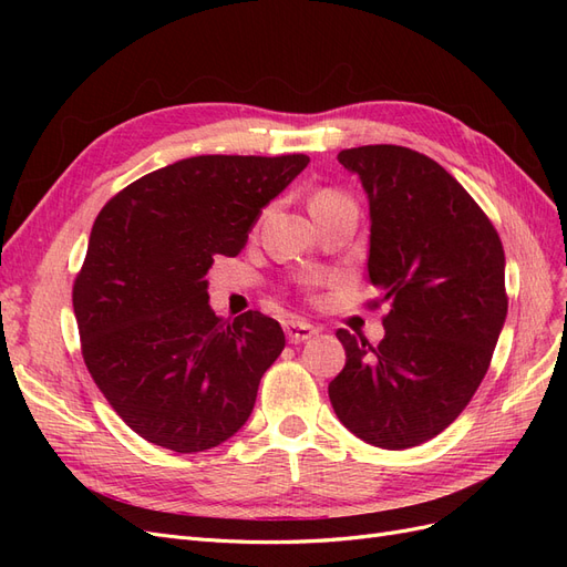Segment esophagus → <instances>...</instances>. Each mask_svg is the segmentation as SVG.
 <instances>
[{"mask_svg":"<svg viewBox=\"0 0 567 567\" xmlns=\"http://www.w3.org/2000/svg\"><path fill=\"white\" fill-rule=\"evenodd\" d=\"M284 331H286V338L290 342H302V340H310L312 336H317V329L312 323H307L302 319H290L284 323Z\"/></svg>","mask_w":567,"mask_h":567,"instance_id":"34e87169","label":"esophagus"}]
</instances>
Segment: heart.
<instances>
[{"mask_svg": "<svg viewBox=\"0 0 567 567\" xmlns=\"http://www.w3.org/2000/svg\"><path fill=\"white\" fill-rule=\"evenodd\" d=\"M340 200H350L346 194H340L338 188H319V192L312 196L310 200V208L312 213L323 208V205H331V203H340Z\"/></svg>", "mask_w": 567, "mask_h": 567, "instance_id": "heart-1", "label": "heart"}]
</instances>
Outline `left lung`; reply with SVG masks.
Wrapping results in <instances>:
<instances>
[{"label":"left lung","instance_id":"8db88e82","mask_svg":"<svg viewBox=\"0 0 567 567\" xmlns=\"http://www.w3.org/2000/svg\"><path fill=\"white\" fill-rule=\"evenodd\" d=\"M371 213L369 281L388 302L379 346L338 329L346 367L329 383L336 416L373 447L440 435L473 400L508 310L504 246L447 169L394 144L346 148Z\"/></svg>","mask_w":567,"mask_h":567}]
</instances>
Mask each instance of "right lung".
Returning a JSON list of instances; mask_svg holds the SVG:
<instances>
[{
    "label": "right lung",
    "mask_w": 567,
    "mask_h": 567,
    "mask_svg": "<svg viewBox=\"0 0 567 567\" xmlns=\"http://www.w3.org/2000/svg\"><path fill=\"white\" fill-rule=\"evenodd\" d=\"M310 163L196 156L117 192L94 219L73 284L82 359L132 431L179 454L238 433L286 346L277 319H219L208 305L217 255L236 257L265 205Z\"/></svg>",
    "instance_id": "right-lung-1"
}]
</instances>
